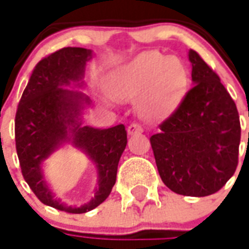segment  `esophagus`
Returning <instances> with one entry per match:
<instances>
[{"mask_svg":"<svg viewBox=\"0 0 249 249\" xmlns=\"http://www.w3.org/2000/svg\"><path fill=\"white\" fill-rule=\"evenodd\" d=\"M142 126L137 123H134V124H130L128 126V134H134V133H141L142 132Z\"/></svg>","mask_w":249,"mask_h":249,"instance_id":"obj_1","label":"esophagus"}]
</instances>
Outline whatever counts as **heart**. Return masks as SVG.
Segmentation results:
<instances>
[{
  "label": "heart",
  "instance_id": "1",
  "mask_svg": "<svg viewBox=\"0 0 249 249\" xmlns=\"http://www.w3.org/2000/svg\"><path fill=\"white\" fill-rule=\"evenodd\" d=\"M186 86L187 71L181 60L166 58L160 53H143L107 79V91L116 100L141 96L140 113L149 119L174 109Z\"/></svg>",
  "mask_w": 249,
  "mask_h": 249
}]
</instances>
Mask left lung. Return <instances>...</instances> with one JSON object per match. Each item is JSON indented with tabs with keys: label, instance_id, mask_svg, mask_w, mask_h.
Masks as SVG:
<instances>
[{
	"label": "left lung",
	"instance_id": "left-lung-1",
	"mask_svg": "<svg viewBox=\"0 0 249 249\" xmlns=\"http://www.w3.org/2000/svg\"><path fill=\"white\" fill-rule=\"evenodd\" d=\"M193 87L150 137L162 182L177 194L207 196L233 176L240 121L236 104L213 68L190 50Z\"/></svg>",
	"mask_w": 249,
	"mask_h": 249
}]
</instances>
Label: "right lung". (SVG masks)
I'll use <instances>...</instances> for the list:
<instances>
[{
  "label": "right lung",
  "instance_id": "obj_1",
  "mask_svg": "<svg viewBox=\"0 0 249 249\" xmlns=\"http://www.w3.org/2000/svg\"><path fill=\"white\" fill-rule=\"evenodd\" d=\"M92 51L64 47L36 64L16 113V148L22 176L43 204L70 213L91 211L108 198L126 146L123 124L108 129L83 125V110L91 106L82 91L86 64ZM64 143L86 152L98 171V187L88 204L68 206L56 198L43 173V162Z\"/></svg>",
  "mask_w": 249,
  "mask_h": 249
}]
</instances>
